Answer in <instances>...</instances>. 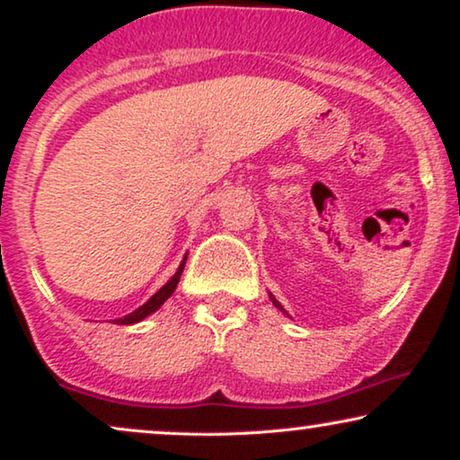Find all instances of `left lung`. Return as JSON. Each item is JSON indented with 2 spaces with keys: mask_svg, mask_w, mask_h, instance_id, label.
I'll return each mask as SVG.
<instances>
[{
  "mask_svg": "<svg viewBox=\"0 0 460 460\" xmlns=\"http://www.w3.org/2000/svg\"><path fill=\"white\" fill-rule=\"evenodd\" d=\"M268 295H270V301H272V304H274V305H276V307H279V310H282V314H287V312H285V307H282V305H280V304H279V299H276V297H274V295H272V293H268ZM287 316H288V314H287Z\"/></svg>",
  "mask_w": 460,
  "mask_h": 460,
  "instance_id": "8db88e82",
  "label": "left lung"
}]
</instances>
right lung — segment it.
I'll return each instance as SVG.
<instances>
[{
	"instance_id": "1",
	"label": "right lung",
	"mask_w": 460,
	"mask_h": 460,
	"mask_svg": "<svg viewBox=\"0 0 460 460\" xmlns=\"http://www.w3.org/2000/svg\"><path fill=\"white\" fill-rule=\"evenodd\" d=\"M186 255H184V260H181V263L178 266V270H175V274L172 276V279H169L165 285H163L159 291H156L153 297L146 301V304L140 305V307H137V310H134L131 314H128V316L112 320V323H115V324H136V323H142L144 318H148L150 314H155L156 310H159V307L165 304L169 297H172L173 291H175V287H178L180 276H181V272H184V266H186V260H188Z\"/></svg>"
}]
</instances>
